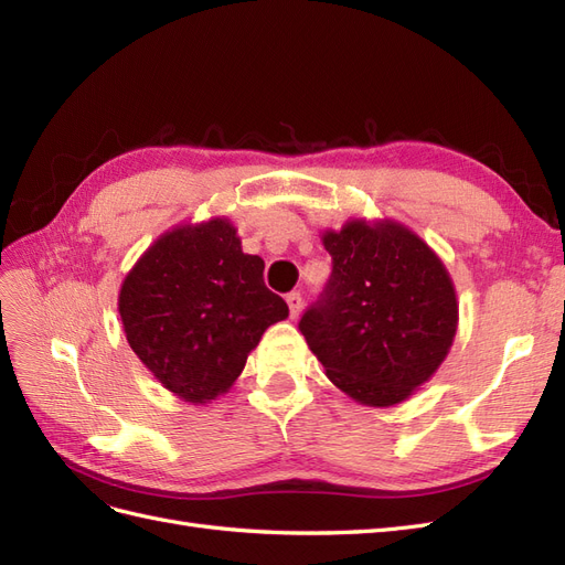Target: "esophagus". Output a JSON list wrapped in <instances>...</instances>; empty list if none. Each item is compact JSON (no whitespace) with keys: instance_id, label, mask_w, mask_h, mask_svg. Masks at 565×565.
Returning <instances> with one entry per match:
<instances>
[{"instance_id":"obj_1","label":"esophagus","mask_w":565,"mask_h":565,"mask_svg":"<svg viewBox=\"0 0 565 565\" xmlns=\"http://www.w3.org/2000/svg\"><path fill=\"white\" fill-rule=\"evenodd\" d=\"M287 306H289V316L299 318V316H301V309H303L301 295H299V292H289V295H287Z\"/></svg>"}]
</instances>
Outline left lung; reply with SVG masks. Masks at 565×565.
I'll use <instances>...</instances> for the list:
<instances>
[{
  "label": "left lung",
  "instance_id": "1",
  "mask_svg": "<svg viewBox=\"0 0 565 565\" xmlns=\"http://www.w3.org/2000/svg\"><path fill=\"white\" fill-rule=\"evenodd\" d=\"M320 241L332 254L322 299L299 330L328 380L370 407L407 401L446 361L459 301L440 256L393 218H349Z\"/></svg>",
  "mask_w": 565,
  "mask_h": 565
}]
</instances>
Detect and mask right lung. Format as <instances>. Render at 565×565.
<instances>
[{
    "label": "right lung",
    "mask_w": 565,
    "mask_h": 565,
    "mask_svg": "<svg viewBox=\"0 0 565 565\" xmlns=\"http://www.w3.org/2000/svg\"><path fill=\"white\" fill-rule=\"evenodd\" d=\"M117 309L146 370L191 405L228 393L264 332L289 313L228 216L158 235L125 276Z\"/></svg>",
    "instance_id": "1"
}]
</instances>
